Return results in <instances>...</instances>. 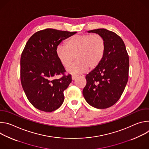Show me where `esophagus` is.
Returning a JSON list of instances; mask_svg holds the SVG:
<instances>
[{"mask_svg":"<svg viewBox=\"0 0 149 149\" xmlns=\"http://www.w3.org/2000/svg\"><path fill=\"white\" fill-rule=\"evenodd\" d=\"M77 77H78V75H72V79L73 80L76 79Z\"/></svg>","mask_w":149,"mask_h":149,"instance_id":"1","label":"esophagus"}]
</instances>
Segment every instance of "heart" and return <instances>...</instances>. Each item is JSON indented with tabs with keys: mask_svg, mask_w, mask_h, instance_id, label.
Returning a JSON list of instances; mask_svg holds the SVG:
<instances>
[{
	"mask_svg": "<svg viewBox=\"0 0 149 149\" xmlns=\"http://www.w3.org/2000/svg\"><path fill=\"white\" fill-rule=\"evenodd\" d=\"M106 51V42L98 33L76 35L71 36L56 48V56L65 68L71 65L76 59L77 62L68 68L72 74L93 70L101 63Z\"/></svg>",
	"mask_w": 149,
	"mask_h": 149,
	"instance_id": "1",
	"label": "heart"
}]
</instances>
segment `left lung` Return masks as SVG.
Listing matches in <instances>:
<instances>
[{
  "label": "left lung",
  "instance_id": "left-lung-1",
  "mask_svg": "<svg viewBox=\"0 0 149 149\" xmlns=\"http://www.w3.org/2000/svg\"><path fill=\"white\" fill-rule=\"evenodd\" d=\"M88 32L104 37L106 51L100 65L86 75L82 94L93 107L107 109L117 102L124 90L129 79V57L123 39L116 33L104 28Z\"/></svg>",
  "mask_w": 149,
  "mask_h": 149
}]
</instances>
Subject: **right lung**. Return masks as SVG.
I'll return each instance as SVG.
<instances>
[{"instance_id": "add662e5", "label": "right lung", "mask_w": 149, "mask_h": 149, "mask_svg": "<svg viewBox=\"0 0 149 149\" xmlns=\"http://www.w3.org/2000/svg\"><path fill=\"white\" fill-rule=\"evenodd\" d=\"M76 33L48 28L36 32L26 42L20 57V81L29 101L40 111H54L64 100L63 91L72 78L65 74L56 50L62 40Z\"/></svg>"}]
</instances>
